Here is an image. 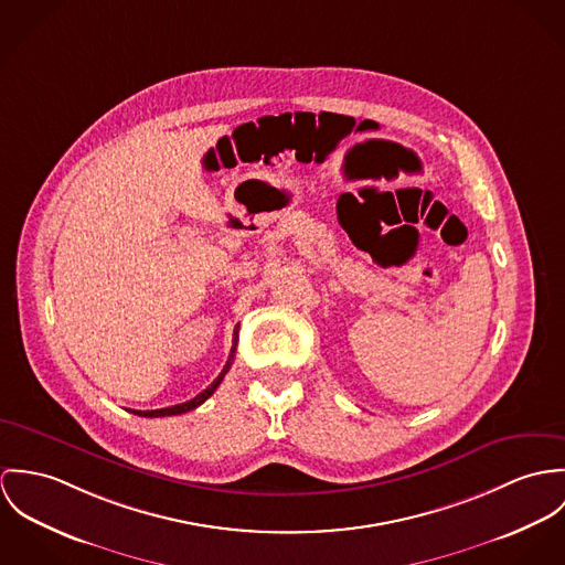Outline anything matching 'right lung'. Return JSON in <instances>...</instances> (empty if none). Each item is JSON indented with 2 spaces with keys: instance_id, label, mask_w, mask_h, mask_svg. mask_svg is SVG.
<instances>
[{
  "instance_id": "1",
  "label": "right lung",
  "mask_w": 565,
  "mask_h": 565,
  "mask_svg": "<svg viewBox=\"0 0 565 565\" xmlns=\"http://www.w3.org/2000/svg\"><path fill=\"white\" fill-rule=\"evenodd\" d=\"M236 340H238V327L234 329V347H232V353H230V360H227V364H225V369L221 371V375L216 376L201 394H196L194 398H190L186 403H180V405H173V407H164V409H149V412H138V409H131L136 416H145V418H160V416H178V414H186L190 409H194V407H199L201 403H205L212 394H214V390L221 385V381H223V376L227 375V371H230V366H232V362H234V353H236Z\"/></svg>"
}]
</instances>
